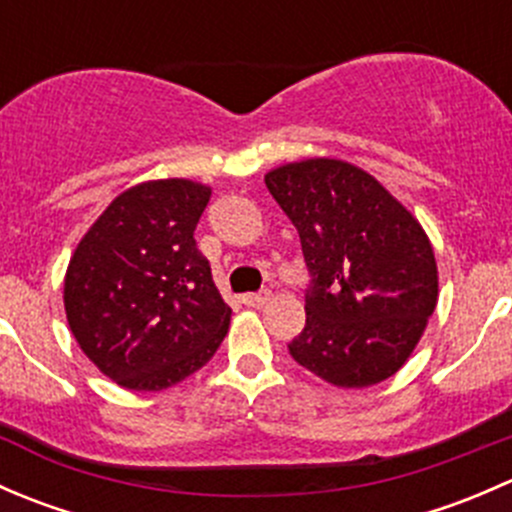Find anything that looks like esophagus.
I'll use <instances>...</instances> for the list:
<instances>
[{"label": "esophagus", "mask_w": 512, "mask_h": 512, "mask_svg": "<svg viewBox=\"0 0 512 512\" xmlns=\"http://www.w3.org/2000/svg\"><path fill=\"white\" fill-rule=\"evenodd\" d=\"M270 302V292H257V294H242V304L247 307H262Z\"/></svg>", "instance_id": "34e87169"}]
</instances>
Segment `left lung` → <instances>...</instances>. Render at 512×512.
<instances>
[{
    "instance_id": "obj_1",
    "label": "left lung",
    "mask_w": 512,
    "mask_h": 512,
    "mask_svg": "<svg viewBox=\"0 0 512 512\" xmlns=\"http://www.w3.org/2000/svg\"><path fill=\"white\" fill-rule=\"evenodd\" d=\"M297 227L312 287L289 354L339 389H366L406 364L438 302V267L421 223L366 170L307 158L265 175Z\"/></svg>"
}]
</instances>
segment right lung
Instances as JSON below:
<instances>
[{
    "instance_id": "1",
    "label": "right lung",
    "mask_w": 512,
    "mask_h": 512,
    "mask_svg": "<svg viewBox=\"0 0 512 512\" xmlns=\"http://www.w3.org/2000/svg\"><path fill=\"white\" fill-rule=\"evenodd\" d=\"M213 188L188 178L123 190L89 227L64 277L69 329L103 376L163 391L208 364L232 309L195 227Z\"/></svg>"
}]
</instances>
